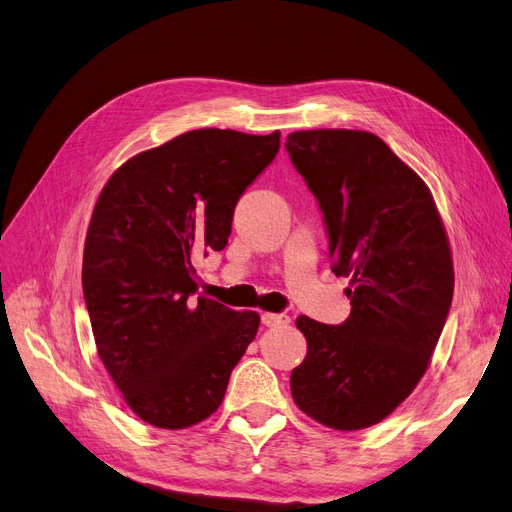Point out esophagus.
I'll return each instance as SVG.
<instances>
[{
  "label": "esophagus",
  "instance_id": "esophagus-1",
  "mask_svg": "<svg viewBox=\"0 0 512 512\" xmlns=\"http://www.w3.org/2000/svg\"><path fill=\"white\" fill-rule=\"evenodd\" d=\"M288 322H290L288 314H269V312L262 314V324H265V327H269V329L284 327V324H288Z\"/></svg>",
  "mask_w": 512,
  "mask_h": 512
}]
</instances>
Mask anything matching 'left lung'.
Segmentation results:
<instances>
[{
    "label": "left lung",
    "mask_w": 512,
    "mask_h": 512,
    "mask_svg": "<svg viewBox=\"0 0 512 512\" xmlns=\"http://www.w3.org/2000/svg\"><path fill=\"white\" fill-rule=\"evenodd\" d=\"M286 151L318 200L333 273L352 277L342 324L297 318L307 356L292 397L322 425L363 429L425 374L453 301L451 247L427 185L376 134L294 132Z\"/></svg>",
    "instance_id": "obj_1"
}]
</instances>
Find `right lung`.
<instances>
[{"mask_svg":"<svg viewBox=\"0 0 512 512\" xmlns=\"http://www.w3.org/2000/svg\"><path fill=\"white\" fill-rule=\"evenodd\" d=\"M280 132L192 130L108 179L87 230L83 294L98 354L145 423L183 429L220 408L260 316L196 294L198 252H222Z\"/></svg>","mask_w":512,"mask_h":512,"instance_id":"right-lung-1","label":"right lung"}]
</instances>
